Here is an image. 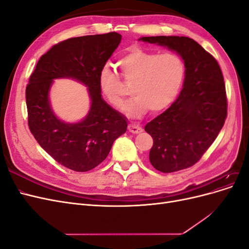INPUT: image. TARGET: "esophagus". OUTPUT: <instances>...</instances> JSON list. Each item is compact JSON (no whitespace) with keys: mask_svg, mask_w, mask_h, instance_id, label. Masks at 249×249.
Instances as JSON below:
<instances>
[{"mask_svg":"<svg viewBox=\"0 0 249 249\" xmlns=\"http://www.w3.org/2000/svg\"><path fill=\"white\" fill-rule=\"evenodd\" d=\"M127 130H129V132H131L132 134H140L143 131L141 126L136 125V124H129V126H127Z\"/></svg>","mask_w":249,"mask_h":249,"instance_id":"esophagus-1","label":"esophagus"}]
</instances>
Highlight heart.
I'll list each match as a JSON object with an SVG mask.
<instances>
[{"label": "heart", "mask_w": 249, "mask_h": 249, "mask_svg": "<svg viewBox=\"0 0 249 249\" xmlns=\"http://www.w3.org/2000/svg\"><path fill=\"white\" fill-rule=\"evenodd\" d=\"M116 66L124 81L132 84L134 99L124 109L130 117H141L148 110L156 114L167 109L179 92L186 71L183 59L176 53L156 54L138 48L127 51ZM99 85L113 107L123 108L122 83L108 69L101 71Z\"/></svg>", "instance_id": "obj_1"}]
</instances>
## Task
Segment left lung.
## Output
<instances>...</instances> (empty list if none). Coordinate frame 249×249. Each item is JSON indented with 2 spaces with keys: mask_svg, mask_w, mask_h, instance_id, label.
<instances>
[{
  "mask_svg": "<svg viewBox=\"0 0 249 249\" xmlns=\"http://www.w3.org/2000/svg\"><path fill=\"white\" fill-rule=\"evenodd\" d=\"M138 40L176 52L186 69L183 89L176 102L144 127L154 139L149 161L165 173L191 167L214 142L228 114L220 66L189 37L150 36Z\"/></svg>",
  "mask_w": 249,
  "mask_h": 249,
  "instance_id": "8db88e82",
  "label": "left lung"
}]
</instances>
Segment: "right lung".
Here are the masks:
<instances>
[{"label":"right lung","instance_id":"1","mask_svg":"<svg viewBox=\"0 0 249 249\" xmlns=\"http://www.w3.org/2000/svg\"><path fill=\"white\" fill-rule=\"evenodd\" d=\"M122 35L110 32L74 37L42 55L26 88L28 124L39 145L73 171L91 170L109 155L113 142L126 131V117L102 97L100 73L119 46ZM71 78L88 87L90 108L77 123L60 120L51 108L54 79Z\"/></svg>","mask_w":249,"mask_h":249}]
</instances>
